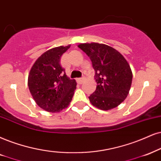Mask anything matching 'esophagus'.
<instances>
[{
    "label": "esophagus",
    "instance_id": "34e87169",
    "mask_svg": "<svg viewBox=\"0 0 161 161\" xmlns=\"http://www.w3.org/2000/svg\"><path fill=\"white\" fill-rule=\"evenodd\" d=\"M76 81L79 84H82L83 82H84V78H79L76 79Z\"/></svg>",
    "mask_w": 161,
    "mask_h": 161
}]
</instances>
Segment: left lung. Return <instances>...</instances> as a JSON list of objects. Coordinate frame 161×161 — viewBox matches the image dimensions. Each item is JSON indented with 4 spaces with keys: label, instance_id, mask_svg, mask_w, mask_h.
Instances as JSON below:
<instances>
[{
    "label": "left lung",
    "instance_id": "8db88e82",
    "mask_svg": "<svg viewBox=\"0 0 161 161\" xmlns=\"http://www.w3.org/2000/svg\"><path fill=\"white\" fill-rule=\"evenodd\" d=\"M78 47L90 58L95 70L97 85L89 97L91 104L104 111L117 107L127 97L131 85L129 63L117 50L106 44H81Z\"/></svg>",
    "mask_w": 161,
    "mask_h": 161
}]
</instances>
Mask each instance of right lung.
<instances>
[{"label": "right lung", "instance_id": "right-lung-1", "mask_svg": "<svg viewBox=\"0 0 161 161\" xmlns=\"http://www.w3.org/2000/svg\"><path fill=\"white\" fill-rule=\"evenodd\" d=\"M70 47H57L44 53L28 76V87L34 100L48 112H59L66 108L76 88V80L67 76L60 64L62 54Z\"/></svg>", "mask_w": 161, "mask_h": 161}]
</instances>
